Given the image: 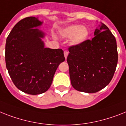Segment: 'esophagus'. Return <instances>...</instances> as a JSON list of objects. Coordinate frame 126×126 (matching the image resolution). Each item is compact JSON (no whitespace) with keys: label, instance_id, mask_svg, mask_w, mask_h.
<instances>
[{"label":"esophagus","instance_id":"34e87169","mask_svg":"<svg viewBox=\"0 0 126 126\" xmlns=\"http://www.w3.org/2000/svg\"><path fill=\"white\" fill-rule=\"evenodd\" d=\"M64 57H65V59H67V55H68V54H69V52L67 51H64Z\"/></svg>","mask_w":126,"mask_h":126}]
</instances>
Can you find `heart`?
Segmentation results:
<instances>
[{"instance_id":"obj_1","label":"heart","mask_w":126,"mask_h":126,"mask_svg":"<svg viewBox=\"0 0 126 126\" xmlns=\"http://www.w3.org/2000/svg\"><path fill=\"white\" fill-rule=\"evenodd\" d=\"M89 34L87 27L80 25H71L61 32V35L63 38H71V43L73 45H79L85 42L89 37Z\"/></svg>"}]
</instances>
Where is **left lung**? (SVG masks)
Here are the masks:
<instances>
[{
	"mask_svg": "<svg viewBox=\"0 0 126 126\" xmlns=\"http://www.w3.org/2000/svg\"><path fill=\"white\" fill-rule=\"evenodd\" d=\"M91 40L69 47L67 62L71 85L76 90L93 93L111 82L118 62L117 41L100 23Z\"/></svg>",
	"mask_w": 126,
	"mask_h": 126,
	"instance_id": "left-lung-1",
	"label": "left lung"
}]
</instances>
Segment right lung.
<instances>
[{"label": "right lung", "mask_w": 126, "mask_h": 126, "mask_svg": "<svg viewBox=\"0 0 126 126\" xmlns=\"http://www.w3.org/2000/svg\"><path fill=\"white\" fill-rule=\"evenodd\" d=\"M43 22L34 16L16 24L6 39L5 60L13 82L20 91L39 94L50 88L57 67L65 61L62 49L45 47Z\"/></svg>", "instance_id": "1"}]
</instances>
